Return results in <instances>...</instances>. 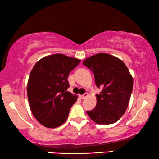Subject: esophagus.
I'll list each match as a JSON object with an SVG mask.
<instances>
[{
  "label": "esophagus",
  "mask_w": 159,
  "mask_h": 159,
  "mask_svg": "<svg viewBox=\"0 0 159 159\" xmlns=\"http://www.w3.org/2000/svg\"><path fill=\"white\" fill-rule=\"evenodd\" d=\"M87 96H88V93H84L83 95H80V98H82V99H84V98H85Z\"/></svg>",
  "instance_id": "esophagus-1"
}]
</instances>
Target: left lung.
Wrapping results in <instances>:
<instances>
[{
  "label": "left lung",
  "instance_id": "left-lung-1",
  "mask_svg": "<svg viewBox=\"0 0 159 159\" xmlns=\"http://www.w3.org/2000/svg\"><path fill=\"white\" fill-rule=\"evenodd\" d=\"M83 64L93 72L96 86L102 88L96 94V106L87 111L88 115L97 124L117 122L125 112L133 90V78L127 66L120 59L106 53L88 57Z\"/></svg>",
  "mask_w": 159,
  "mask_h": 159
}]
</instances>
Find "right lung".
<instances>
[{
    "mask_svg": "<svg viewBox=\"0 0 159 159\" xmlns=\"http://www.w3.org/2000/svg\"><path fill=\"white\" fill-rule=\"evenodd\" d=\"M81 60L62 54L43 57L30 71L27 93L35 118L47 128L63 124L77 96L67 91L69 73Z\"/></svg>",
    "mask_w": 159,
    "mask_h": 159,
    "instance_id": "1",
    "label": "right lung"
}]
</instances>
